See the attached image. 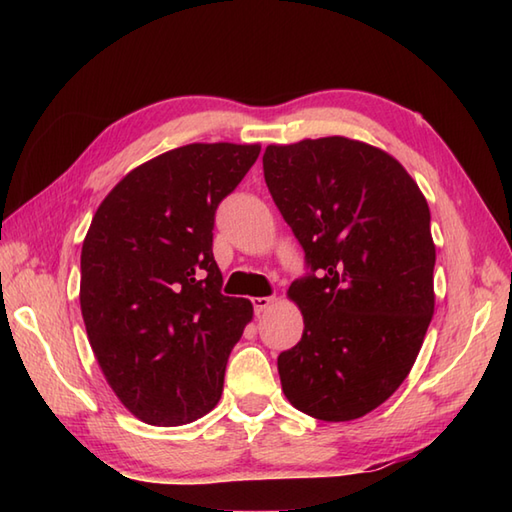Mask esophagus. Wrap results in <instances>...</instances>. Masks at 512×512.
Returning a JSON list of instances; mask_svg holds the SVG:
<instances>
[{"instance_id": "obj_1", "label": "esophagus", "mask_w": 512, "mask_h": 512, "mask_svg": "<svg viewBox=\"0 0 512 512\" xmlns=\"http://www.w3.org/2000/svg\"><path fill=\"white\" fill-rule=\"evenodd\" d=\"M273 301H275V297H255L253 299V310H255V314L257 317H262V314L273 306Z\"/></svg>"}]
</instances>
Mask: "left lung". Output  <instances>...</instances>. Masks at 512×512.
<instances>
[{"label": "left lung", "instance_id": "obj_1", "mask_svg": "<svg viewBox=\"0 0 512 512\" xmlns=\"http://www.w3.org/2000/svg\"><path fill=\"white\" fill-rule=\"evenodd\" d=\"M264 178L306 253L301 341L277 358L292 407L345 422L394 394L433 317L429 204L398 160L343 136L270 145Z\"/></svg>", "mask_w": 512, "mask_h": 512}]
</instances>
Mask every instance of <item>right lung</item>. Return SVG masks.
Wrapping results in <instances>:
<instances>
[{
    "label": "right lung",
    "instance_id": "obj_1",
    "mask_svg": "<svg viewBox=\"0 0 512 512\" xmlns=\"http://www.w3.org/2000/svg\"><path fill=\"white\" fill-rule=\"evenodd\" d=\"M259 145H184L129 171L81 250V312L107 383L147 424L178 427L222 396L228 354L253 319L222 295L215 211Z\"/></svg>",
    "mask_w": 512,
    "mask_h": 512
}]
</instances>
